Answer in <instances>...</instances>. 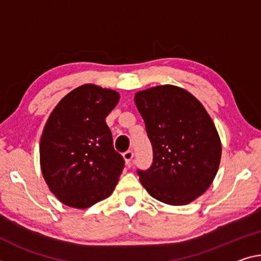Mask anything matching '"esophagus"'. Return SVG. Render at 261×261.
<instances>
[{
	"instance_id": "1",
	"label": "esophagus",
	"mask_w": 261,
	"mask_h": 261,
	"mask_svg": "<svg viewBox=\"0 0 261 261\" xmlns=\"http://www.w3.org/2000/svg\"><path fill=\"white\" fill-rule=\"evenodd\" d=\"M134 155H135L134 151H126V152L124 153V154H123V156H124V160H125L126 165H129V166H131V164H132V159H134Z\"/></svg>"
}]
</instances>
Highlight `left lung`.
<instances>
[{
  "label": "left lung",
  "instance_id": "1",
  "mask_svg": "<svg viewBox=\"0 0 261 261\" xmlns=\"http://www.w3.org/2000/svg\"><path fill=\"white\" fill-rule=\"evenodd\" d=\"M135 102L153 148L151 166L137 169L140 182L164 203L194 201L220 166L222 145L212 118L196 97L171 85L138 92Z\"/></svg>",
  "mask_w": 261,
  "mask_h": 261
}]
</instances>
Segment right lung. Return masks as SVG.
Instances as JSON below:
<instances>
[{
  "instance_id": "1",
  "label": "right lung",
  "mask_w": 261,
  "mask_h": 261,
  "mask_svg": "<svg viewBox=\"0 0 261 261\" xmlns=\"http://www.w3.org/2000/svg\"><path fill=\"white\" fill-rule=\"evenodd\" d=\"M119 94L95 85L68 93L49 115L40 139L43 176L64 204L88 208L108 197L124 168L106 117Z\"/></svg>"
}]
</instances>
